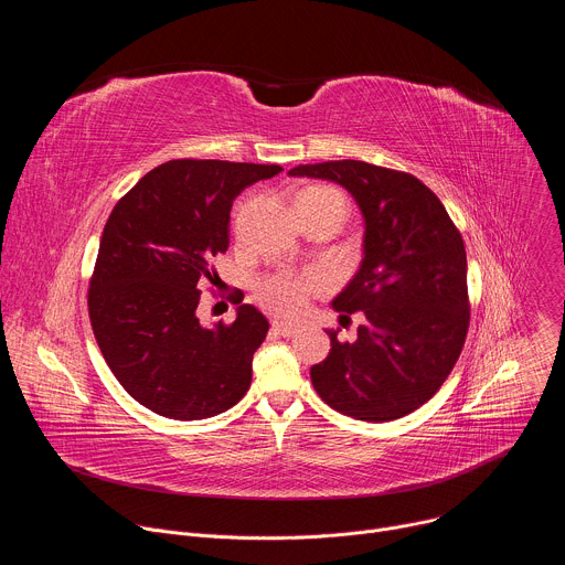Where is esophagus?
Returning a JSON list of instances; mask_svg holds the SVG:
<instances>
[{
	"mask_svg": "<svg viewBox=\"0 0 565 565\" xmlns=\"http://www.w3.org/2000/svg\"><path fill=\"white\" fill-rule=\"evenodd\" d=\"M273 331H275V333H279V335H284V338H292V335L297 333V327H295V324H290V321L275 319V321H273Z\"/></svg>",
	"mask_w": 565,
	"mask_h": 565,
	"instance_id": "esophagus-1",
	"label": "esophagus"
}]
</instances>
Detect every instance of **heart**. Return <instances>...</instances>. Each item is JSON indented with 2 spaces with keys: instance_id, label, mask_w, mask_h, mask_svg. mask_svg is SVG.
Returning a JSON list of instances; mask_svg holds the SVG:
<instances>
[{
  "instance_id": "heart-1",
  "label": "heart",
  "mask_w": 565,
  "mask_h": 565,
  "mask_svg": "<svg viewBox=\"0 0 565 565\" xmlns=\"http://www.w3.org/2000/svg\"><path fill=\"white\" fill-rule=\"evenodd\" d=\"M327 201V199H342V194L333 188H306L303 192L297 194V201ZM344 201V199H342ZM262 299L279 310V312H295L299 310L301 301H303V292L301 286L290 281V279H270L262 286Z\"/></svg>"
}]
</instances>
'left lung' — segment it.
<instances>
[{
    "label": "left lung",
    "mask_w": 565,
    "mask_h": 565,
    "mask_svg": "<svg viewBox=\"0 0 565 565\" xmlns=\"http://www.w3.org/2000/svg\"><path fill=\"white\" fill-rule=\"evenodd\" d=\"M290 177L342 185L364 218L362 262L333 297L364 312L355 342L327 329L331 353L310 366L319 397L335 412L388 423L423 407L451 373L469 327L467 255L440 199L416 177L364 160L299 166Z\"/></svg>",
    "instance_id": "obj_1"
}]
</instances>
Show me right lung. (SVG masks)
<instances>
[{
    "instance_id": "add662e5",
    "label": "right lung",
    "mask_w": 565,
    "mask_h": 565,
    "mask_svg": "<svg viewBox=\"0 0 565 565\" xmlns=\"http://www.w3.org/2000/svg\"><path fill=\"white\" fill-rule=\"evenodd\" d=\"M279 172V166L170 160L145 174L109 214L89 317L111 373L153 414L212 418L250 388L268 319L241 303L230 327H203L199 281L212 279V257L230 246L232 201Z\"/></svg>"
}]
</instances>
